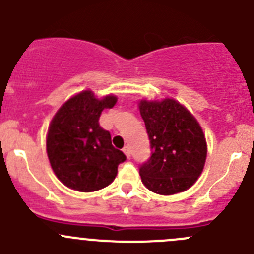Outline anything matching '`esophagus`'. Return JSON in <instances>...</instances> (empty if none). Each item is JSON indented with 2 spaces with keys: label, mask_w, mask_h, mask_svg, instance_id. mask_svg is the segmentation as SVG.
Instances as JSON below:
<instances>
[{
  "label": "esophagus",
  "mask_w": 254,
  "mask_h": 254,
  "mask_svg": "<svg viewBox=\"0 0 254 254\" xmlns=\"http://www.w3.org/2000/svg\"><path fill=\"white\" fill-rule=\"evenodd\" d=\"M123 152H124L125 155H127V157H130V156H131V151H130L129 146H125V147L123 148Z\"/></svg>",
  "instance_id": "1"
}]
</instances>
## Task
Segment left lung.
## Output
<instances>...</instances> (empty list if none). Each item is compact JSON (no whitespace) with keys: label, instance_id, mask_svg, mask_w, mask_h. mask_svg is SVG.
Instances as JSON below:
<instances>
[{"label":"left lung","instance_id":"8db88e82","mask_svg":"<svg viewBox=\"0 0 254 254\" xmlns=\"http://www.w3.org/2000/svg\"><path fill=\"white\" fill-rule=\"evenodd\" d=\"M150 139L151 156L140 167L142 183L161 195L190 188L203 172L206 141L201 127L190 112L175 99L139 103Z\"/></svg>","mask_w":254,"mask_h":254}]
</instances>
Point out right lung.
I'll return each mask as SVG.
<instances>
[{"label":"right lung","instance_id":"add662e5","mask_svg":"<svg viewBox=\"0 0 254 254\" xmlns=\"http://www.w3.org/2000/svg\"><path fill=\"white\" fill-rule=\"evenodd\" d=\"M115 103V96L98 99L88 89L71 97L54 115L47 136L48 157L54 173L68 188L99 190L114 181L118 166L127 160L99 125L103 109Z\"/></svg>","mask_w":254,"mask_h":254}]
</instances>
